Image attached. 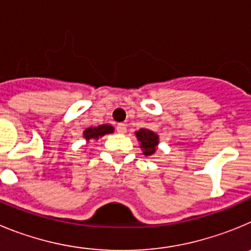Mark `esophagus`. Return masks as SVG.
<instances>
[{"label":"esophagus","instance_id":"1","mask_svg":"<svg viewBox=\"0 0 251 251\" xmlns=\"http://www.w3.org/2000/svg\"><path fill=\"white\" fill-rule=\"evenodd\" d=\"M117 132L121 133V134H124V133L127 132V127H126V124L124 123L117 124Z\"/></svg>","mask_w":251,"mask_h":251}]
</instances>
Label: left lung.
Here are the masks:
<instances>
[{
	"label": "left lung",
	"mask_w": 251,
	"mask_h": 251,
	"mask_svg": "<svg viewBox=\"0 0 251 251\" xmlns=\"http://www.w3.org/2000/svg\"><path fill=\"white\" fill-rule=\"evenodd\" d=\"M138 141L141 142V148H143V153L146 156H152L156 152V146L158 145V136L152 130L142 128L136 132Z\"/></svg>",
	"instance_id": "left-lung-1"
}]
</instances>
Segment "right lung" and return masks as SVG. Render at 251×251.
<instances>
[{
  "label": "right lung",
  "mask_w": 251,
  "mask_h": 251,
  "mask_svg": "<svg viewBox=\"0 0 251 251\" xmlns=\"http://www.w3.org/2000/svg\"><path fill=\"white\" fill-rule=\"evenodd\" d=\"M114 128L109 124H101V126H98V127H90L88 129H85L84 132V138L86 141H90V139H98L99 137H103L104 134H109V133H113Z\"/></svg>",
  "instance_id": "right-lung-1"
}]
</instances>
